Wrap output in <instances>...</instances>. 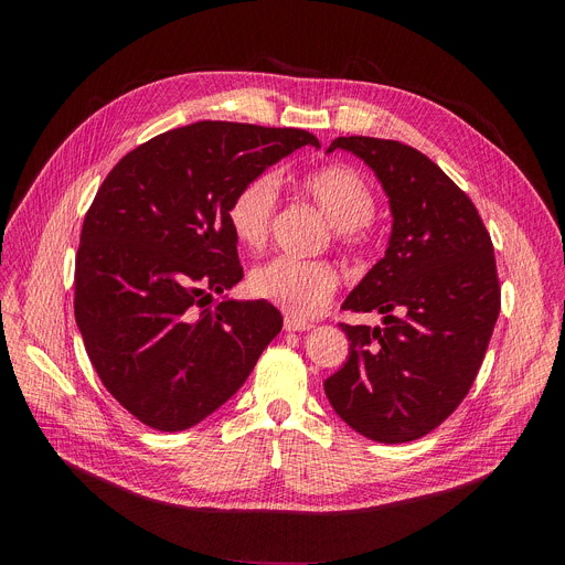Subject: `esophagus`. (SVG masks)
<instances>
[{
    "instance_id": "obj_1",
    "label": "esophagus",
    "mask_w": 565,
    "mask_h": 565,
    "mask_svg": "<svg viewBox=\"0 0 565 565\" xmlns=\"http://www.w3.org/2000/svg\"><path fill=\"white\" fill-rule=\"evenodd\" d=\"M311 328H313V324L309 320L295 318V316H286V320H284V330L286 332H309Z\"/></svg>"
}]
</instances>
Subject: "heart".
<instances>
[{
	"label": "heart",
	"mask_w": 565,
	"mask_h": 565,
	"mask_svg": "<svg viewBox=\"0 0 565 565\" xmlns=\"http://www.w3.org/2000/svg\"><path fill=\"white\" fill-rule=\"evenodd\" d=\"M300 190L337 226V241L348 252L371 245L375 192L366 178L348 164L320 167L300 178ZM277 205V181L270 173L249 178L237 188L226 222L245 249L260 252L270 237ZM247 288L258 300L273 302L298 318H313L328 307L339 288V273L330 263L277 256L249 273Z\"/></svg>",
	"instance_id": "b5f03b06"
}]
</instances>
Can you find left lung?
Wrapping results in <instances>:
<instances>
[{"label":"left lung","mask_w":565,"mask_h":565,"mask_svg":"<svg viewBox=\"0 0 565 565\" xmlns=\"http://www.w3.org/2000/svg\"><path fill=\"white\" fill-rule=\"evenodd\" d=\"M390 196V247L343 309L384 313L382 328L345 324L348 362L328 380L334 412L360 435L412 441L449 419L483 364L501 309L494 247L471 199L417 148L339 137Z\"/></svg>","instance_id":"left-lung-1"}]
</instances>
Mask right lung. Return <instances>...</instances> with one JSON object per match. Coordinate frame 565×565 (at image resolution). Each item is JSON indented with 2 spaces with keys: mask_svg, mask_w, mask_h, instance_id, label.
I'll return each mask as SVG.
<instances>
[{
  "mask_svg": "<svg viewBox=\"0 0 565 565\" xmlns=\"http://www.w3.org/2000/svg\"><path fill=\"white\" fill-rule=\"evenodd\" d=\"M318 139L298 128L199 121L118 160L86 211L75 320L107 392L175 433L222 407L281 332L265 300H215L243 279L226 207L249 178Z\"/></svg>",
  "mask_w": 565,
  "mask_h": 565,
  "instance_id": "1",
  "label": "right lung"
}]
</instances>
